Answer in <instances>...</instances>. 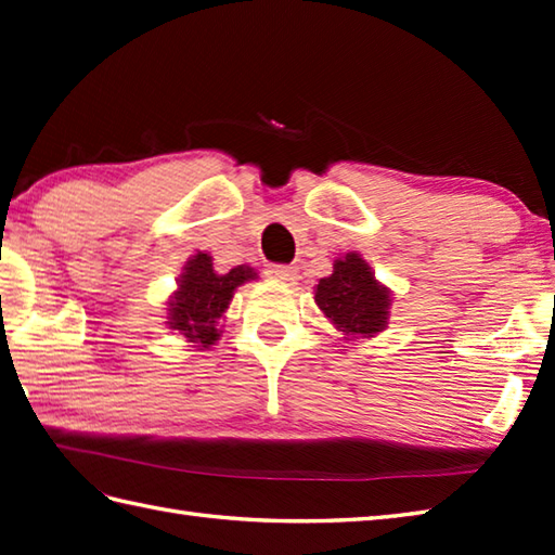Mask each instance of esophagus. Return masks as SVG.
<instances>
[{
	"instance_id": "34e87169",
	"label": "esophagus",
	"mask_w": 555,
	"mask_h": 555,
	"mask_svg": "<svg viewBox=\"0 0 555 555\" xmlns=\"http://www.w3.org/2000/svg\"><path fill=\"white\" fill-rule=\"evenodd\" d=\"M264 274L274 281H281V283H293L295 279H298V269L288 267V264H269Z\"/></svg>"
}]
</instances>
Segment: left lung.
<instances>
[{"mask_svg":"<svg viewBox=\"0 0 555 555\" xmlns=\"http://www.w3.org/2000/svg\"><path fill=\"white\" fill-rule=\"evenodd\" d=\"M314 302L345 340L373 338L388 328L392 293L373 274L359 253H347L333 262V274L319 279Z\"/></svg>","mask_w":555,"mask_h":555,"instance_id":"8db88e82","label":"left lung"}]
</instances>
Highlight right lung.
I'll use <instances>...</instances> for the list:
<instances>
[{"instance_id":"right-lung-1","label":"right lung","mask_w":555,"mask_h":555,"mask_svg":"<svg viewBox=\"0 0 555 555\" xmlns=\"http://www.w3.org/2000/svg\"><path fill=\"white\" fill-rule=\"evenodd\" d=\"M255 279V269L248 264L217 274L212 257L208 253H196L189 257L182 276L177 279V291L167 300L165 324L198 350H210L222 336L219 321L224 319L236 288Z\"/></svg>"}]
</instances>
